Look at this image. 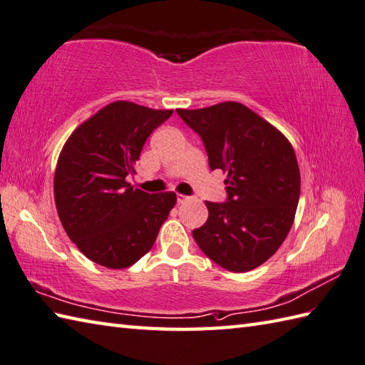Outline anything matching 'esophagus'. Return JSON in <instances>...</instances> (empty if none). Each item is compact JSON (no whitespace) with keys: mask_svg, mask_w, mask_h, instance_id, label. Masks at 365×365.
Returning a JSON list of instances; mask_svg holds the SVG:
<instances>
[{"mask_svg":"<svg viewBox=\"0 0 365 365\" xmlns=\"http://www.w3.org/2000/svg\"><path fill=\"white\" fill-rule=\"evenodd\" d=\"M191 197L190 196H185V195H177V202L178 204H183V202H187V200H190Z\"/></svg>","mask_w":365,"mask_h":365,"instance_id":"34e87169","label":"esophagus"}]
</instances>
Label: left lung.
I'll return each instance as SVG.
<instances>
[{"label":"left lung","instance_id":"8db88e82","mask_svg":"<svg viewBox=\"0 0 365 365\" xmlns=\"http://www.w3.org/2000/svg\"><path fill=\"white\" fill-rule=\"evenodd\" d=\"M177 114L204 141L210 169L227 174V200L205 202L208 220L192 237L229 271L260 267L284 243L297 213L301 177L292 144L238 102Z\"/></svg>","mask_w":365,"mask_h":365}]
</instances>
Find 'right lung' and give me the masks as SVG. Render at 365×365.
Wrapping results in <instances>:
<instances>
[{
	"label": "right lung",
	"instance_id": "obj_1",
	"mask_svg": "<svg viewBox=\"0 0 365 365\" xmlns=\"http://www.w3.org/2000/svg\"><path fill=\"white\" fill-rule=\"evenodd\" d=\"M173 110L114 102L68 136L54 173V202L68 238L92 262L120 269L152 250L175 192L149 195L127 182L152 131Z\"/></svg>",
	"mask_w": 365,
	"mask_h": 365
}]
</instances>
